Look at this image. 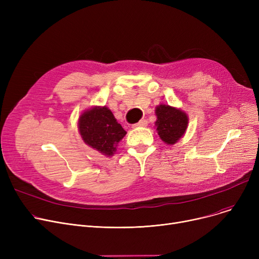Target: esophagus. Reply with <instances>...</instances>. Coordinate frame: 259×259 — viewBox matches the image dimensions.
Wrapping results in <instances>:
<instances>
[{
  "label": "esophagus",
  "instance_id": "obj_1",
  "mask_svg": "<svg viewBox=\"0 0 259 259\" xmlns=\"http://www.w3.org/2000/svg\"><path fill=\"white\" fill-rule=\"evenodd\" d=\"M148 125V121L146 119H141L137 124H134L132 127L133 128H138V127H146Z\"/></svg>",
  "mask_w": 259,
  "mask_h": 259
}]
</instances>
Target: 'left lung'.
Returning <instances> with one entry per match:
<instances>
[{
  "label": "left lung",
  "instance_id": "1",
  "mask_svg": "<svg viewBox=\"0 0 259 259\" xmlns=\"http://www.w3.org/2000/svg\"><path fill=\"white\" fill-rule=\"evenodd\" d=\"M155 114L156 131L161 141L167 145L178 143L188 127L189 119L186 112L169 105H159L155 108Z\"/></svg>",
  "mask_w": 259,
  "mask_h": 259
}]
</instances>
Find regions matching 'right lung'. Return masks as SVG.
Masks as SVG:
<instances>
[{
  "mask_svg": "<svg viewBox=\"0 0 259 259\" xmlns=\"http://www.w3.org/2000/svg\"><path fill=\"white\" fill-rule=\"evenodd\" d=\"M78 130L88 146L107 156L114 154L117 144L127 133L106 106H95L81 113Z\"/></svg>",
  "mask_w": 259,
  "mask_h": 259,
  "instance_id": "add662e5",
  "label": "right lung"
}]
</instances>
